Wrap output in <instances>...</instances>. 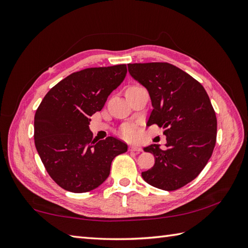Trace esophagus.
<instances>
[{
	"label": "esophagus",
	"mask_w": 248,
	"mask_h": 248,
	"mask_svg": "<svg viewBox=\"0 0 248 248\" xmlns=\"http://www.w3.org/2000/svg\"><path fill=\"white\" fill-rule=\"evenodd\" d=\"M129 150L130 151H135V152H140L141 151V148L139 146H134V145H131L129 147Z\"/></svg>",
	"instance_id": "obj_1"
}]
</instances>
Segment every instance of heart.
I'll list each match as a JSON object with an SVG mask.
<instances>
[{"mask_svg": "<svg viewBox=\"0 0 248 248\" xmlns=\"http://www.w3.org/2000/svg\"><path fill=\"white\" fill-rule=\"evenodd\" d=\"M121 135L127 140H136L139 138V130L133 124H125L121 128Z\"/></svg>", "mask_w": 248, "mask_h": 248, "instance_id": "heart-1", "label": "heart"}]
</instances>
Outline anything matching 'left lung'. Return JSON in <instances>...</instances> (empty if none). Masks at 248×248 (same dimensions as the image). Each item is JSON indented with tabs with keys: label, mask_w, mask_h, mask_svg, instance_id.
Instances as JSON below:
<instances>
[{
	"label": "left lung",
	"mask_w": 248,
	"mask_h": 248,
	"mask_svg": "<svg viewBox=\"0 0 248 248\" xmlns=\"http://www.w3.org/2000/svg\"><path fill=\"white\" fill-rule=\"evenodd\" d=\"M134 80L146 87L152 103L147 124L165 129L166 148L145 147L155 163L141 177L150 186L175 191L196 178L212 155L217 121L203 86L168 62L129 64Z\"/></svg>",
	"instance_id": "8db88e82"
}]
</instances>
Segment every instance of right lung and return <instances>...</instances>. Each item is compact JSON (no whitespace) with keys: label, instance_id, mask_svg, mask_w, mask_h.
<instances>
[{"label":"right lung","instance_id":"obj_1","mask_svg":"<svg viewBox=\"0 0 248 248\" xmlns=\"http://www.w3.org/2000/svg\"><path fill=\"white\" fill-rule=\"evenodd\" d=\"M127 75V65L73 72L46 94L34 119L36 149L50 177L66 191L85 193L107 180L115 156L128 150L120 140H96L89 117Z\"/></svg>","mask_w":248,"mask_h":248}]
</instances>
